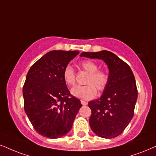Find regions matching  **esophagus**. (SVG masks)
<instances>
[{
    "instance_id": "1",
    "label": "esophagus",
    "mask_w": 156,
    "mask_h": 156,
    "mask_svg": "<svg viewBox=\"0 0 156 156\" xmlns=\"http://www.w3.org/2000/svg\"><path fill=\"white\" fill-rule=\"evenodd\" d=\"M81 103L82 105H87V103L86 101H81Z\"/></svg>"
}]
</instances>
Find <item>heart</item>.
Segmentation results:
<instances>
[{
  "mask_svg": "<svg viewBox=\"0 0 156 156\" xmlns=\"http://www.w3.org/2000/svg\"><path fill=\"white\" fill-rule=\"evenodd\" d=\"M80 68L87 72L88 76L85 80L84 86H76L71 90L72 95L84 101L93 99L97 95V89L103 92L109 82V74L107 71L98 69L97 63L93 61H84L80 63ZM63 77L64 82L69 86H73L76 82V76L74 69L71 66H66L63 69Z\"/></svg>",
  "mask_w": 156,
  "mask_h": 156,
  "instance_id": "b5f03b06",
  "label": "heart"
}]
</instances>
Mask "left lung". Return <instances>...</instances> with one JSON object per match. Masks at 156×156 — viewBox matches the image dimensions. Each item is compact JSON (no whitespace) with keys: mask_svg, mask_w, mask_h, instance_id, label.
Here are the masks:
<instances>
[{"mask_svg":"<svg viewBox=\"0 0 156 156\" xmlns=\"http://www.w3.org/2000/svg\"><path fill=\"white\" fill-rule=\"evenodd\" d=\"M80 56L101 59L109 69V82L100 98L88 103L92 113L90 126L94 133L106 139L124 132L134 116L137 98L135 79L126 63L110 51L83 52Z\"/></svg>","mask_w":156,"mask_h":156,"instance_id":"obj_1","label":"left lung"}]
</instances>
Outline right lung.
Instances as JSON below:
<instances>
[{
    "mask_svg": "<svg viewBox=\"0 0 156 156\" xmlns=\"http://www.w3.org/2000/svg\"><path fill=\"white\" fill-rule=\"evenodd\" d=\"M79 51H52L30 69L23 86L24 108L40 135L56 139L72 127L82 105L72 95L63 77V69Z\"/></svg>",
    "mask_w": 156,
    "mask_h": 156,
    "instance_id": "1",
    "label": "right lung"
}]
</instances>
